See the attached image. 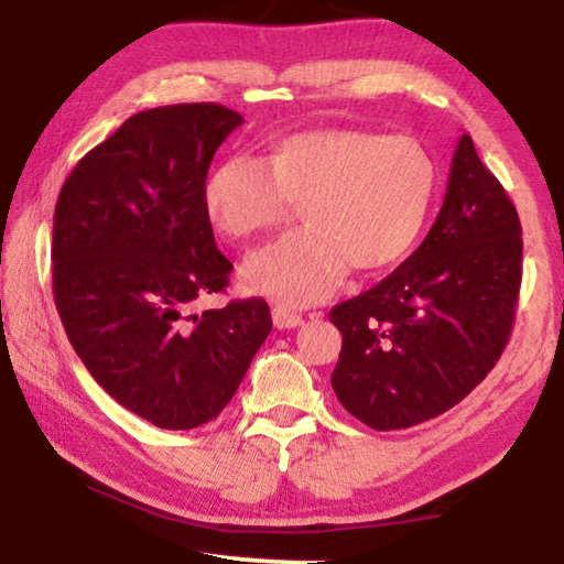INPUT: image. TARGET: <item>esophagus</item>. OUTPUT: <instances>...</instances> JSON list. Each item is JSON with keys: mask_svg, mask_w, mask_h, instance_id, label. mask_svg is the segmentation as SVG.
<instances>
[{"mask_svg": "<svg viewBox=\"0 0 564 564\" xmlns=\"http://www.w3.org/2000/svg\"><path fill=\"white\" fill-rule=\"evenodd\" d=\"M272 322L276 329H294L302 325V317L297 315V312H290L288 307H274L272 310Z\"/></svg>", "mask_w": 564, "mask_h": 564, "instance_id": "esophagus-1", "label": "esophagus"}]
</instances>
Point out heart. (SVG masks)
Instances as JSON below:
<instances>
[{
	"instance_id": "obj_1",
	"label": "heart",
	"mask_w": 564,
	"mask_h": 564,
	"mask_svg": "<svg viewBox=\"0 0 564 564\" xmlns=\"http://www.w3.org/2000/svg\"><path fill=\"white\" fill-rule=\"evenodd\" d=\"M437 162L412 137L362 129L292 134L267 167L229 156L209 174L205 209L221 235L270 232L302 205L307 227L262 247L239 270L242 288L304 307L329 297L349 267L377 272L417 242L437 192Z\"/></svg>"
}]
</instances>
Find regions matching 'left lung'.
<instances>
[{
  "instance_id": "left-lung-1",
  "label": "left lung",
  "mask_w": 564,
  "mask_h": 564,
  "mask_svg": "<svg viewBox=\"0 0 564 564\" xmlns=\"http://www.w3.org/2000/svg\"><path fill=\"white\" fill-rule=\"evenodd\" d=\"M520 282V217L463 134L424 242L380 284L329 312L343 332L337 400L382 432L455 408L500 359Z\"/></svg>"
}]
</instances>
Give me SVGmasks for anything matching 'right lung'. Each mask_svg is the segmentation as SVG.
Returning a JSON list of instances; mask_svg holds the SVG:
<instances>
[{"instance_id":"obj_1","label":"right lung","mask_w":564,"mask_h":564,"mask_svg":"<svg viewBox=\"0 0 564 564\" xmlns=\"http://www.w3.org/2000/svg\"><path fill=\"white\" fill-rule=\"evenodd\" d=\"M242 122L212 101L144 109L82 156L54 207L52 288L74 352L109 397L162 430L215 420L272 329L260 297L189 312L232 272L205 182Z\"/></svg>"}]
</instances>
